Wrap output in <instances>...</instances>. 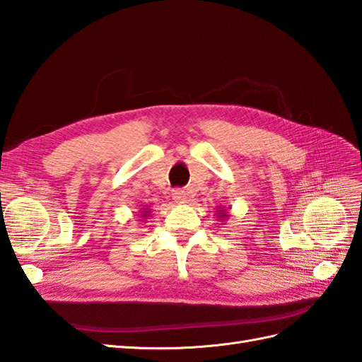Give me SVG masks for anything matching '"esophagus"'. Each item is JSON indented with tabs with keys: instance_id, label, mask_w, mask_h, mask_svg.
Listing matches in <instances>:
<instances>
[{
	"instance_id": "esophagus-1",
	"label": "esophagus",
	"mask_w": 362,
	"mask_h": 362,
	"mask_svg": "<svg viewBox=\"0 0 362 362\" xmlns=\"http://www.w3.org/2000/svg\"><path fill=\"white\" fill-rule=\"evenodd\" d=\"M172 199L177 202V204H185V201H187V193H185L184 190H173L172 192Z\"/></svg>"
}]
</instances>
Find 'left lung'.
<instances>
[{"label":"left lung","instance_id":"1","mask_svg":"<svg viewBox=\"0 0 362 362\" xmlns=\"http://www.w3.org/2000/svg\"><path fill=\"white\" fill-rule=\"evenodd\" d=\"M228 210H226V206H218L217 208V211H216V217L218 218V221H222V222H225L226 218H228Z\"/></svg>","mask_w":362,"mask_h":362}]
</instances>
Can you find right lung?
<instances>
[{
	"label": "right lung",
	"mask_w": 362,
	"mask_h": 362,
	"mask_svg": "<svg viewBox=\"0 0 362 362\" xmlns=\"http://www.w3.org/2000/svg\"><path fill=\"white\" fill-rule=\"evenodd\" d=\"M149 216H151V210H149V208H141L140 214H139V221L144 222V221H146V218H148Z\"/></svg>",
	"instance_id": "right-lung-1"
}]
</instances>
